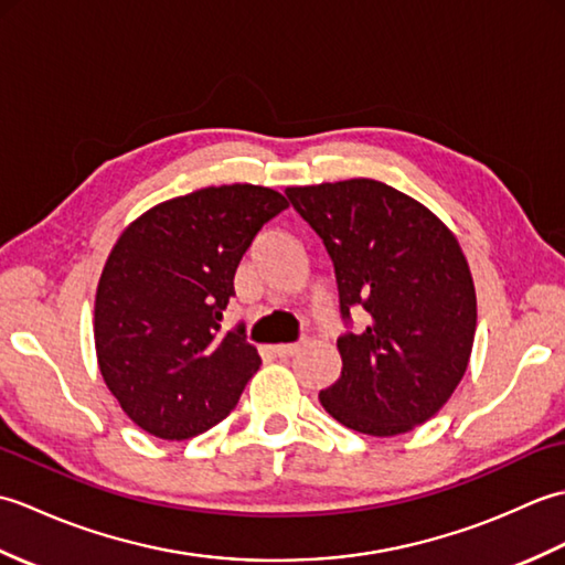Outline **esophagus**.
<instances>
[{
    "instance_id": "1",
    "label": "esophagus",
    "mask_w": 565,
    "mask_h": 565,
    "mask_svg": "<svg viewBox=\"0 0 565 565\" xmlns=\"http://www.w3.org/2000/svg\"><path fill=\"white\" fill-rule=\"evenodd\" d=\"M274 352H276V356L289 359V356H294V354L301 352V344H276V347H274Z\"/></svg>"
}]
</instances>
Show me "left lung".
I'll return each mask as SVG.
<instances>
[{"mask_svg":"<svg viewBox=\"0 0 565 565\" xmlns=\"http://www.w3.org/2000/svg\"><path fill=\"white\" fill-rule=\"evenodd\" d=\"M326 245L340 313L366 326L338 340L342 371L320 391L354 431L395 437L435 417L466 374L476 334L473 276L459 239L423 203L376 179L286 189Z\"/></svg>","mask_w":565,"mask_h":565,"instance_id":"obj_1","label":"left lung"}]
</instances>
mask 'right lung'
I'll return each instance as SVG.
<instances>
[{"instance_id": "obj_1", "label": "right lung", "mask_w": 565, "mask_h": 565, "mask_svg": "<svg viewBox=\"0 0 565 565\" xmlns=\"http://www.w3.org/2000/svg\"><path fill=\"white\" fill-rule=\"evenodd\" d=\"M289 209L279 191L223 184L152 206L116 239L94 301L99 371L148 435L189 439L231 415L262 359L221 330L239 259Z\"/></svg>"}]
</instances>
